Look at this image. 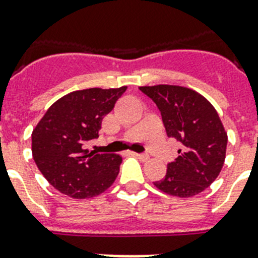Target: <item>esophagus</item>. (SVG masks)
<instances>
[{
  "label": "esophagus",
  "instance_id": "obj_1",
  "mask_svg": "<svg viewBox=\"0 0 258 258\" xmlns=\"http://www.w3.org/2000/svg\"><path fill=\"white\" fill-rule=\"evenodd\" d=\"M133 155H136L138 159H141V161H148L149 155L145 154V153H133Z\"/></svg>",
  "mask_w": 258,
  "mask_h": 258
}]
</instances>
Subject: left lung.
<instances>
[{"label":"left lung","mask_w":258,"mask_h":258,"mask_svg":"<svg viewBox=\"0 0 258 258\" xmlns=\"http://www.w3.org/2000/svg\"><path fill=\"white\" fill-rule=\"evenodd\" d=\"M158 106L166 133L182 145L163 179L154 186L163 192L190 198L204 191L224 165L227 133L206 97L179 86L140 87Z\"/></svg>","instance_id":"left-lung-1"}]
</instances>
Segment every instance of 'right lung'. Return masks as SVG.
I'll return each instance as SVG.
<instances>
[{
	"label": "right lung",
	"instance_id": "add662e5",
	"mask_svg": "<svg viewBox=\"0 0 258 258\" xmlns=\"http://www.w3.org/2000/svg\"><path fill=\"white\" fill-rule=\"evenodd\" d=\"M126 91L89 88L55 101L31 134L33 158L51 186L75 199L104 192L118 175L122 158L88 153L86 142L99 137L104 116Z\"/></svg>",
	"mask_w": 258,
	"mask_h": 258
}]
</instances>
